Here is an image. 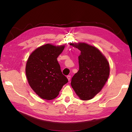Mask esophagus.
I'll return each mask as SVG.
<instances>
[{"label":"esophagus","mask_w":132,"mask_h":132,"mask_svg":"<svg viewBox=\"0 0 132 132\" xmlns=\"http://www.w3.org/2000/svg\"><path fill=\"white\" fill-rule=\"evenodd\" d=\"M70 78H71V76H70V75H68V76H67V79H68L69 81L70 80Z\"/></svg>","instance_id":"obj_1"}]
</instances>
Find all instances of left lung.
Returning a JSON list of instances; mask_svg holds the SVG:
<instances>
[{"mask_svg":"<svg viewBox=\"0 0 132 132\" xmlns=\"http://www.w3.org/2000/svg\"><path fill=\"white\" fill-rule=\"evenodd\" d=\"M81 51L79 70L71 79V85L82 100L93 98L101 90L110 75L107 60L97 48L85 43H70Z\"/></svg>","mask_w":132,"mask_h":132,"instance_id":"left-lung-1","label":"left lung"}]
</instances>
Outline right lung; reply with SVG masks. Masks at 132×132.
<instances>
[{
    "label": "right lung",
    "mask_w": 132,
    "mask_h": 132,
    "mask_svg": "<svg viewBox=\"0 0 132 132\" xmlns=\"http://www.w3.org/2000/svg\"><path fill=\"white\" fill-rule=\"evenodd\" d=\"M64 47L46 44L35 50L28 58L26 65L28 82L36 94L43 99L55 98L63 86L68 82L57 59Z\"/></svg>",
    "instance_id": "right-lung-1"
}]
</instances>
